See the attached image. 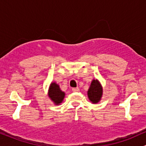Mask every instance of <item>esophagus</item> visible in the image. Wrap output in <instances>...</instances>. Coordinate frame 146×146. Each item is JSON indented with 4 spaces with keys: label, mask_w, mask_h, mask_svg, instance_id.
<instances>
[{
    "label": "esophagus",
    "mask_w": 146,
    "mask_h": 146,
    "mask_svg": "<svg viewBox=\"0 0 146 146\" xmlns=\"http://www.w3.org/2000/svg\"><path fill=\"white\" fill-rule=\"evenodd\" d=\"M72 91L74 92H78L80 91V89L78 87H74V88H72Z\"/></svg>",
    "instance_id": "obj_1"
}]
</instances>
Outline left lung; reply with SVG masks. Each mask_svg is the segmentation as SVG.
Segmentation results:
<instances>
[{
	"label": "left lung",
	"mask_w": 146,
	"mask_h": 146,
	"mask_svg": "<svg viewBox=\"0 0 146 146\" xmlns=\"http://www.w3.org/2000/svg\"><path fill=\"white\" fill-rule=\"evenodd\" d=\"M103 94L102 86L98 80H93L87 91L89 99L93 104H97L101 100Z\"/></svg>",
	"instance_id": "left-lung-1"
}]
</instances>
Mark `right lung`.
<instances>
[{"instance_id":"1","label":"right lung","mask_w":146,"mask_h":146,"mask_svg":"<svg viewBox=\"0 0 146 146\" xmlns=\"http://www.w3.org/2000/svg\"><path fill=\"white\" fill-rule=\"evenodd\" d=\"M48 96L55 105H59L64 100L65 93L61 91L59 85L56 82H52L49 87Z\"/></svg>"}]
</instances>
